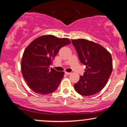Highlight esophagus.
Wrapping results in <instances>:
<instances>
[{"label":"esophagus","instance_id":"1","mask_svg":"<svg viewBox=\"0 0 127 127\" xmlns=\"http://www.w3.org/2000/svg\"><path fill=\"white\" fill-rule=\"evenodd\" d=\"M65 73L66 74H67V75H69V74H70L71 73H69V72H65Z\"/></svg>","mask_w":127,"mask_h":127}]
</instances>
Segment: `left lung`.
<instances>
[{
    "label": "left lung",
    "instance_id": "8db88e82",
    "mask_svg": "<svg viewBox=\"0 0 127 127\" xmlns=\"http://www.w3.org/2000/svg\"><path fill=\"white\" fill-rule=\"evenodd\" d=\"M79 60L86 65L83 76L74 85L83 96H91L101 91L107 84L113 69L110 53L101 45L84 39H72Z\"/></svg>",
    "mask_w": 127,
    "mask_h": 127
}]
</instances>
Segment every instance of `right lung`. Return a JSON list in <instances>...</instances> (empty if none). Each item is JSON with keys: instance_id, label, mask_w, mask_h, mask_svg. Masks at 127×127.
I'll return each mask as SVG.
<instances>
[{"instance_id": "add662e5", "label": "right lung", "mask_w": 127, "mask_h": 127, "mask_svg": "<svg viewBox=\"0 0 127 127\" xmlns=\"http://www.w3.org/2000/svg\"><path fill=\"white\" fill-rule=\"evenodd\" d=\"M70 43L67 38L43 35L34 39L25 48L21 60L22 74L33 91L47 95L57 89L64 72H57L49 66L60 48Z\"/></svg>"}]
</instances>
